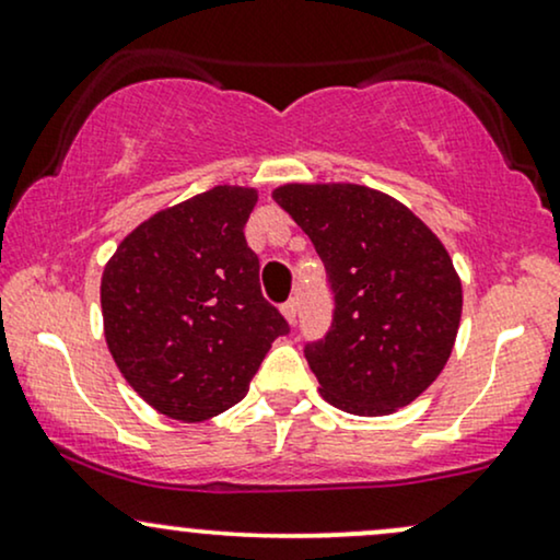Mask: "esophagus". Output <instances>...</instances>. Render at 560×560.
<instances>
[{
    "mask_svg": "<svg viewBox=\"0 0 560 560\" xmlns=\"http://www.w3.org/2000/svg\"><path fill=\"white\" fill-rule=\"evenodd\" d=\"M281 313H284V318H287L289 323H294V320H298V313H300V307H298V300H287L284 305H281Z\"/></svg>",
    "mask_w": 560,
    "mask_h": 560,
    "instance_id": "34e87169",
    "label": "esophagus"
}]
</instances>
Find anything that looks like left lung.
I'll use <instances>...</instances> for the list:
<instances>
[{"instance_id": "1", "label": "left lung", "mask_w": 560, "mask_h": 560, "mask_svg": "<svg viewBox=\"0 0 560 560\" xmlns=\"http://www.w3.org/2000/svg\"><path fill=\"white\" fill-rule=\"evenodd\" d=\"M273 200L315 245L334 294L328 334L305 357L320 396L378 417L441 375L462 318L446 247L390 195L362 185H284Z\"/></svg>"}]
</instances>
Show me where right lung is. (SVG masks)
Returning a JSON list of instances; mask_svg holds the SVG:
<instances>
[{
	"label": "right lung",
	"instance_id": "obj_1",
	"mask_svg": "<svg viewBox=\"0 0 560 560\" xmlns=\"http://www.w3.org/2000/svg\"><path fill=\"white\" fill-rule=\"evenodd\" d=\"M255 200L250 187L219 185L153 213L104 268L114 362L172 420L200 422L245 399L273 339L289 334L245 240Z\"/></svg>",
	"mask_w": 560,
	"mask_h": 560
}]
</instances>
